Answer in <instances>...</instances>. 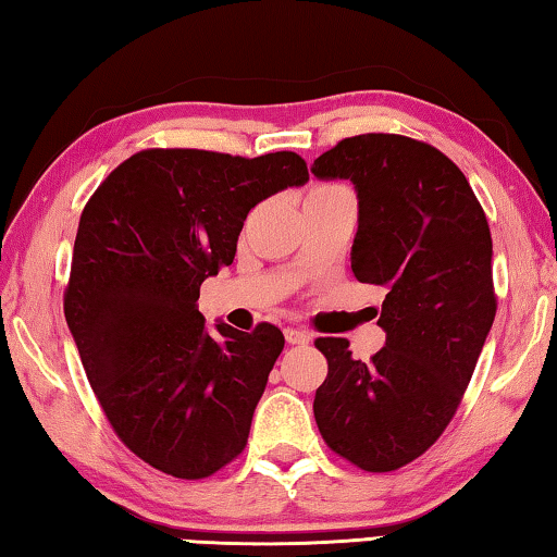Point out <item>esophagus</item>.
Returning a JSON list of instances; mask_svg holds the SVG:
<instances>
[{"label": "esophagus", "instance_id": "1", "mask_svg": "<svg viewBox=\"0 0 557 557\" xmlns=\"http://www.w3.org/2000/svg\"><path fill=\"white\" fill-rule=\"evenodd\" d=\"M284 335H286L288 345H310V339H313V335L306 333V330H298V327H286Z\"/></svg>", "mask_w": 557, "mask_h": 557}]
</instances>
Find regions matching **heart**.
<instances>
[{"label": "heart", "mask_w": 557, "mask_h": 557, "mask_svg": "<svg viewBox=\"0 0 557 557\" xmlns=\"http://www.w3.org/2000/svg\"><path fill=\"white\" fill-rule=\"evenodd\" d=\"M339 193H349L347 188H343V185H315L313 190L308 193V200L306 202H310V200H320V198H333V195H339Z\"/></svg>", "instance_id": "obj_1"}]
</instances>
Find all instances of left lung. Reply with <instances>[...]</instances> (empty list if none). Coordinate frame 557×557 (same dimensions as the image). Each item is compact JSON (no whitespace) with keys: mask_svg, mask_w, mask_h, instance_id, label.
Instances as JSON below:
<instances>
[{"mask_svg":"<svg viewBox=\"0 0 557 557\" xmlns=\"http://www.w3.org/2000/svg\"><path fill=\"white\" fill-rule=\"evenodd\" d=\"M310 171L355 183L352 271L386 290V345L369 362L352 359L345 337L315 339L327 359L315 423L330 450L359 470L394 472L453 421L492 330L490 224L465 173L411 136H349Z\"/></svg>","mask_w":557,"mask_h":557,"instance_id":"8db88e82","label":"left lung"}]
</instances>
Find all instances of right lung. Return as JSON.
<instances>
[{
    "mask_svg": "<svg viewBox=\"0 0 557 557\" xmlns=\"http://www.w3.org/2000/svg\"><path fill=\"white\" fill-rule=\"evenodd\" d=\"M306 181L294 151L144 149L85 205L67 327L116 437L163 474L205 480L247 445L286 339L271 323L210 335L200 286L232 263L253 205Z\"/></svg>",
    "mask_w": 557,
    "mask_h": 557,
    "instance_id": "1",
    "label": "right lung"
}]
</instances>
